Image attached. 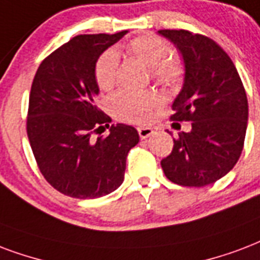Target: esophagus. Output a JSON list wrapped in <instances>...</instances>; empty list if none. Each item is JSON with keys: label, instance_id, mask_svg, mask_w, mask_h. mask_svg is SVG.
<instances>
[{"label": "esophagus", "instance_id": "obj_1", "mask_svg": "<svg viewBox=\"0 0 260 260\" xmlns=\"http://www.w3.org/2000/svg\"><path fill=\"white\" fill-rule=\"evenodd\" d=\"M138 132L140 139H147L154 134V129L150 128V126H142V128H138Z\"/></svg>", "mask_w": 260, "mask_h": 260}]
</instances>
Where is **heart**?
<instances>
[{"label": "heart", "instance_id": "1", "mask_svg": "<svg viewBox=\"0 0 260 260\" xmlns=\"http://www.w3.org/2000/svg\"><path fill=\"white\" fill-rule=\"evenodd\" d=\"M126 50L142 59L151 69L154 80L164 86H174L183 75L180 61L172 57V46L155 35L138 37L126 43ZM118 54L108 49L99 55L94 67V79L101 90H110L116 82ZM161 104L159 96L152 91L121 90L109 99L113 116L132 124H146L151 120L152 112Z\"/></svg>", "mask_w": 260, "mask_h": 260}]
</instances>
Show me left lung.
<instances>
[{"mask_svg":"<svg viewBox=\"0 0 260 260\" xmlns=\"http://www.w3.org/2000/svg\"><path fill=\"white\" fill-rule=\"evenodd\" d=\"M177 46L185 65L183 90L174 99L173 121H191V131L173 139L161 166L170 181L205 187L233 169L244 147L248 101L226 51L209 37L187 29H161Z\"/></svg>","mask_w":260,"mask_h":260,"instance_id":"8db88e82","label":"left lung"}]
</instances>
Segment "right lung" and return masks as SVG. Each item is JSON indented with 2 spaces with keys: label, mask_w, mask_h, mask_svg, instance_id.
<instances>
[{
  "label": "right lung",
  "mask_w": 260,
  "mask_h": 260,
  "mask_svg": "<svg viewBox=\"0 0 260 260\" xmlns=\"http://www.w3.org/2000/svg\"><path fill=\"white\" fill-rule=\"evenodd\" d=\"M128 31L77 35L43 59L29 92L27 135L38 168L57 191L76 199H95L124 181L126 155L139 142L134 126H110L95 105L96 59Z\"/></svg>",
  "instance_id": "right-lung-1"
}]
</instances>
